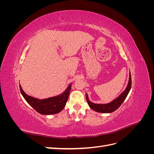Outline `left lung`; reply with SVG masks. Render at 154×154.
<instances>
[{
  "instance_id": "1",
  "label": "left lung",
  "mask_w": 154,
  "mask_h": 154,
  "mask_svg": "<svg viewBox=\"0 0 154 154\" xmlns=\"http://www.w3.org/2000/svg\"><path fill=\"white\" fill-rule=\"evenodd\" d=\"M132 86V79H131V74L130 72V77H129V81L128 83V85L126 88L125 91L121 94L118 97H117L116 100L112 101L109 103L107 104H96L93 103L91 101H89L88 98L87 94H86V99L87 103L92 109L95 110L97 112L101 113H110L112 112L115 111L116 109H118L119 107L123 103V102L127 97L128 92L131 88Z\"/></svg>"
}]
</instances>
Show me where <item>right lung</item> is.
Returning a JSON list of instances; mask_svg holds the SVG:
<instances>
[{
    "mask_svg": "<svg viewBox=\"0 0 154 154\" xmlns=\"http://www.w3.org/2000/svg\"><path fill=\"white\" fill-rule=\"evenodd\" d=\"M20 86V90L23 97L32 108L38 113L44 115L55 114L62 111L66 105L71 88V84H70L66 91L61 95L49 97L48 99L38 100L27 95Z\"/></svg>",
    "mask_w": 154,
    "mask_h": 154,
    "instance_id": "right-lung-1",
    "label": "right lung"
}]
</instances>
